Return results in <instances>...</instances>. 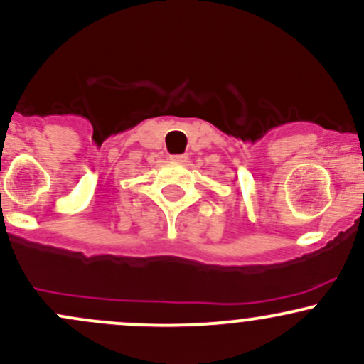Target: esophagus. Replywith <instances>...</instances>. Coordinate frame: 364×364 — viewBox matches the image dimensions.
<instances>
[{
    "label": "esophagus",
    "mask_w": 364,
    "mask_h": 364,
    "mask_svg": "<svg viewBox=\"0 0 364 364\" xmlns=\"http://www.w3.org/2000/svg\"><path fill=\"white\" fill-rule=\"evenodd\" d=\"M185 159H186L185 155H172L171 156L172 162H185Z\"/></svg>",
    "instance_id": "esophagus-1"
}]
</instances>
